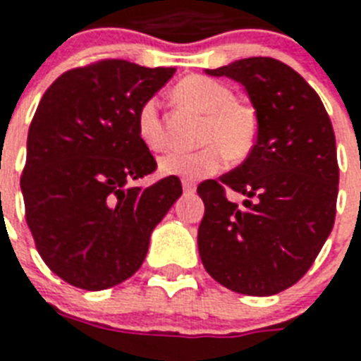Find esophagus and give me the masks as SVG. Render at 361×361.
<instances>
[{"label": "esophagus", "mask_w": 361, "mask_h": 361, "mask_svg": "<svg viewBox=\"0 0 361 361\" xmlns=\"http://www.w3.org/2000/svg\"><path fill=\"white\" fill-rule=\"evenodd\" d=\"M181 187H183V192H185V195H192V192H195V189H197V185H195V183L189 180L181 181Z\"/></svg>", "instance_id": "obj_1"}]
</instances>
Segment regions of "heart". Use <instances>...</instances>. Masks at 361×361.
<instances>
[{
	"mask_svg": "<svg viewBox=\"0 0 361 361\" xmlns=\"http://www.w3.org/2000/svg\"><path fill=\"white\" fill-rule=\"evenodd\" d=\"M174 97L206 116L198 138L204 146L195 152H170L163 155L159 170L164 176L200 180L219 172L226 159L231 163H241L251 155L260 129L257 110L236 101L234 92L226 84L202 75L187 76L176 84ZM136 129L147 149H163L164 133L155 99L140 106Z\"/></svg>",
	"mask_w": 361,
	"mask_h": 361,
	"instance_id": "b5f03b06",
	"label": "heart"
}]
</instances>
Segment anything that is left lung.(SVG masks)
Returning a JSON list of instances; mask_svg holds the SVG:
<instances>
[{
    "instance_id": "obj_1",
    "label": "left lung",
    "mask_w": 361,
    "mask_h": 361,
    "mask_svg": "<svg viewBox=\"0 0 361 361\" xmlns=\"http://www.w3.org/2000/svg\"><path fill=\"white\" fill-rule=\"evenodd\" d=\"M206 73L245 87L260 129L240 166L198 185V252L206 271L226 288L271 296L307 274L334 228V127L317 92L283 61L245 58ZM226 188L246 197L243 207L226 198Z\"/></svg>"
}]
</instances>
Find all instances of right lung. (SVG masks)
<instances>
[{"instance_id":"add662e5","label":"right lung","mask_w":361,"mask_h":361,"mask_svg":"<svg viewBox=\"0 0 361 361\" xmlns=\"http://www.w3.org/2000/svg\"><path fill=\"white\" fill-rule=\"evenodd\" d=\"M174 73L103 59L63 73L37 106L20 178L25 221L42 260L69 285L104 290L129 279L181 197L176 176L129 185L157 169L136 118Z\"/></svg>"}]
</instances>
